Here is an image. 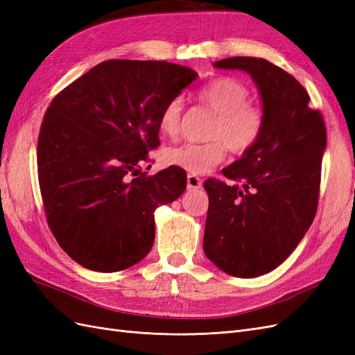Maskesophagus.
I'll use <instances>...</instances> for the list:
<instances>
[{"mask_svg": "<svg viewBox=\"0 0 355 355\" xmlns=\"http://www.w3.org/2000/svg\"><path fill=\"white\" fill-rule=\"evenodd\" d=\"M187 182H188V189H200L202 185V180L196 175H188Z\"/></svg>", "mask_w": 355, "mask_h": 355, "instance_id": "34e87169", "label": "esophagus"}]
</instances>
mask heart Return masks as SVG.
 <instances>
[{
    "mask_svg": "<svg viewBox=\"0 0 355 355\" xmlns=\"http://www.w3.org/2000/svg\"><path fill=\"white\" fill-rule=\"evenodd\" d=\"M198 102L216 114L209 137L204 144L187 142L170 146L163 153L167 164L184 168L192 175H202L225 158L227 146L234 154H245L256 145L263 132V111L250 103V92L232 77H219L197 92ZM184 101H170L159 115V130L167 137H176L180 130Z\"/></svg>",
    "mask_w": 355,
    "mask_h": 355,
    "instance_id": "1",
    "label": "heart"
}]
</instances>
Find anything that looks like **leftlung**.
<instances>
[{"instance_id":"obj_1","label":"left lung","mask_w":355,"mask_h":355,"mask_svg":"<svg viewBox=\"0 0 355 355\" xmlns=\"http://www.w3.org/2000/svg\"><path fill=\"white\" fill-rule=\"evenodd\" d=\"M214 67L252 75L265 125L250 151L222 170L243 188L204 182L209 210L202 249L223 272L253 278L282 265L315 218L326 125L304 85L274 63L237 56Z\"/></svg>"}]
</instances>
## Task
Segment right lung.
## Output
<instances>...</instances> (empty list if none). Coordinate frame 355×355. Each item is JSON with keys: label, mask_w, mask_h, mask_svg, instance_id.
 I'll list each match as a JSON object with an SVG mask.
<instances>
[{"label": "right lung", "mask_w": 355, "mask_h": 355, "mask_svg": "<svg viewBox=\"0 0 355 355\" xmlns=\"http://www.w3.org/2000/svg\"><path fill=\"white\" fill-rule=\"evenodd\" d=\"M198 77L163 60H106L51 101L37 164L49 228L77 263L99 272L142 261L155 239L154 211L187 188V173L141 171L159 145L164 106Z\"/></svg>", "instance_id": "obj_1"}]
</instances>
